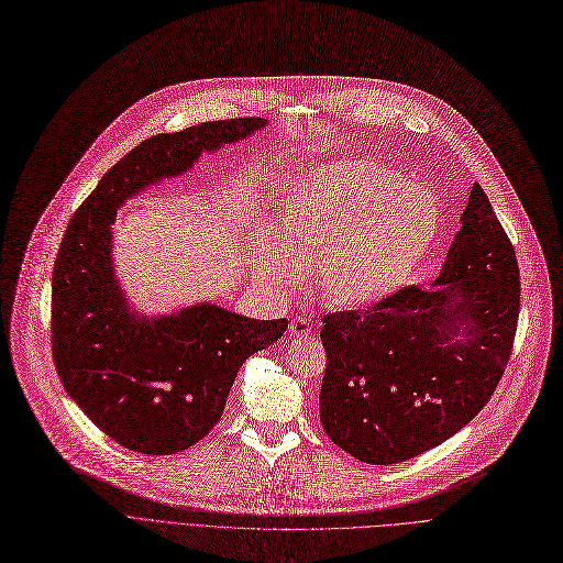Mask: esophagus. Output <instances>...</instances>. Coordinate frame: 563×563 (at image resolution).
Masks as SVG:
<instances>
[{
	"mask_svg": "<svg viewBox=\"0 0 563 563\" xmlns=\"http://www.w3.org/2000/svg\"><path fill=\"white\" fill-rule=\"evenodd\" d=\"M311 323L307 318H300V316H296V318H290V325H288V334L292 336V339H300V336H307V334H311Z\"/></svg>",
	"mask_w": 563,
	"mask_h": 563,
	"instance_id": "1",
	"label": "esophagus"
}]
</instances>
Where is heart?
Returning <instances> with one entry per match:
<instances>
[{
	"mask_svg": "<svg viewBox=\"0 0 563 563\" xmlns=\"http://www.w3.org/2000/svg\"><path fill=\"white\" fill-rule=\"evenodd\" d=\"M440 233L431 190L376 159H339L284 187L273 245L256 254L254 275L284 292L316 262L311 288L320 300L371 307L417 277Z\"/></svg>",
	"mask_w": 563,
	"mask_h": 563,
	"instance_id": "1",
	"label": "heart"
}]
</instances>
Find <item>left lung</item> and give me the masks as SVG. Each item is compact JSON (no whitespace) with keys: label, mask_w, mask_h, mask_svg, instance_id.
<instances>
[{"label":"left lung","mask_w":563,"mask_h":563,"mask_svg":"<svg viewBox=\"0 0 563 563\" xmlns=\"http://www.w3.org/2000/svg\"><path fill=\"white\" fill-rule=\"evenodd\" d=\"M518 313L514 245L474 183L433 288L408 286L323 318L325 433L371 465L410 461L456 435L490 400Z\"/></svg>","instance_id":"1"}]
</instances>
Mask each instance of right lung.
<instances>
[{"instance_id":"add662e5","label":"right lung","mask_w":563,"mask_h":563,"mask_svg":"<svg viewBox=\"0 0 563 563\" xmlns=\"http://www.w3.org/2000/svg\"><path fill=\"white\" fill-rule=\"evenodd\" d=\"M267 119H231L155 135L107 172L77 208L52 273V355L75 404L125 449L169 456L210 433L240 366L273 345L286 318L256 320L201 302L174 313L132 309L117 279V210L146 187L243 142Z\"/></svg>"}]
</instances>
